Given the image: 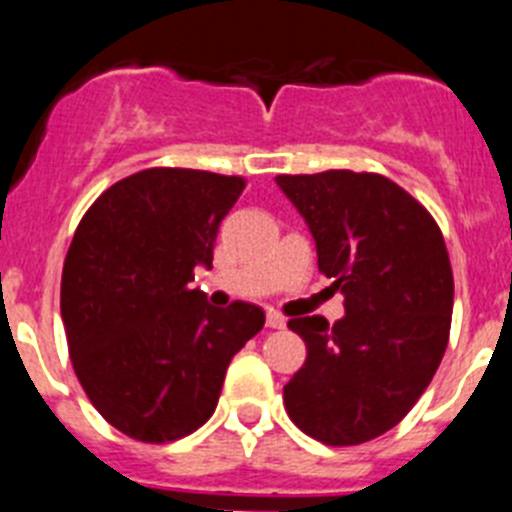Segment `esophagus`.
Masks as SVG:
<instances>
[{
    "instance_id": "1",
    "label": "esophagus",
    "mask_w": 512,
    "mask_h": 512,
    "mask_svg": "<svg viewBox=\"0 0 512 512\" xmlns=\"http://www.w3.org/2000/svg\"><path fill=\"white\" fill-rule=\"evenodd\" d=\"M284 325H287V320H284L277 310H269V312H266V328L279 330V328H284Z\"/></svg>"
}]
</instances>
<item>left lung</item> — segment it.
I'll use <instances>...</instances> for the list:
<instances>
[{
    "instance_id": "1",
    "label": "left lung",
    "mask_w": 512,
    "mask_h": 512,
    "mask_svg": "<svg viewBox=\"0 0 512 512\" xmlns=\"http://www.w3.org/2000/svg\"><path fill=\"white\" fill-rule=\"evenodd\" d=\"M310 228L318 269L346 315L292 318L307 359L284 384V408L328 446L372 441L431 384L449 343L454 277L436 220L379 174L277 176Z\"/></svg>"
}]
</instances>
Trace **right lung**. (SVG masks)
Here are the masks:
<instances>
[{"label": "right lung", "mask_w": 512, "mask_h": 512, "mask_svg": "<svg viewBox=\"0 0 512 512\" xmlns=\"http://www.w3.org/2000/svg\"><path fill=\"white\" fill-rule=\"evenodd\" d=\"M241 176L146 169L89 207L61 277V318L81 387L135 441L166 443L210 420L228 364L264 310L212 307L194 269H212L217 228Z\"/></svg>", "instance_id": "right-lung-1"}]
</instances>
